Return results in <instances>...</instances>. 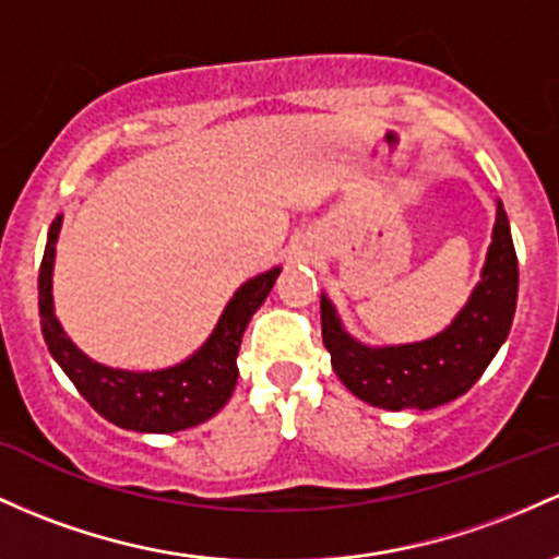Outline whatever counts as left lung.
I'll return each instance as SVG.
<instances>
[{
    "instance_id": "8db88e82",
    "label": "left lung",
    "mask_w": 559,
    "mask_h": 559,
    "mask_svg": "<svg viewBox=\"0 0 559 559\" xmlns=\"http://www.w3.org/2000/svg\"><path fill=\"white\" fill-rule=\"evenodd\" d=\"M518 308V254L501 201L480 281L467 305L440 334L408 345L371 347L342 326L336 308L321 294L323 345L342 384L364 403L388 411L435 408L464 395L499 347Z\"/></svg>"
}]
</instances>
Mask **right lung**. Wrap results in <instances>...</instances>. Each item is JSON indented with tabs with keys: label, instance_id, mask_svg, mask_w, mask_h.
I'll use <instances>...</instances> for the list:
<instances>
[{
	"label": "right lung",
	"instance_id": "1",
	"mask_svg": "<svg viewBox=\"0 0 559 559\" xmlns=\"http://www.w3.org/2000/svg\"><path fill=\"white\" fill-rule=\"evenodd\" d=\"M63 214L52 219L39 267V316L47 349L73 388L103 419L134 432H180L212 419L230 401L238 382V347L251 316L265 302L281 267L241 284L225 305L206 342L180 364L156 371H127L97 364L71 342L55 316L52 270Z\"/></svg>",
	"mask_w": 559,
	"mask_h": 559
}]
</instances>
